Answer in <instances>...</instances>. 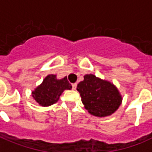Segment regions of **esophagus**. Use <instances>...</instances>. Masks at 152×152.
<instances>
[{
	"mask_svg": "<svg viewBox=\"0 0 152 152\" xmlns=\"http://www.w3.org/2000/svg\"><path fill=\"white\" fill-rule=\"evenodd\" d=\"M72 86L73 90H75V89L76 88V86H77V85H76V84H72Z\"/></svg>",
	"mask_w": 152,
	"mask_h": 152,
	"instance_id": "34e87169",
	"label": "esophagus"
}]
</instances>
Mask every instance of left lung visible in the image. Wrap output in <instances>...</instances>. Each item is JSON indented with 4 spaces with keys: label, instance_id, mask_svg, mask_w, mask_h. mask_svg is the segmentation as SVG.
Listing matches in <instances>:
<instances>
[{
    "label": "left lung",
    "instance_id": "obj_1",
    "mask_svg": "<svg viewBox=\"0 0 152 152\" xmlns=\"http://www.w3.org/2000/svg\"><path fill=\"white\" fill-rule=\"evenodd\" d=\"M76 89L88 112L99 118L113 114L122 103V97L115 85L93 74L85 75Z\"/></svg>",
    "mask_w": 152,
    "mask_h": 152
}]
</instances>
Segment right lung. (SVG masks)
I'll list each match as a JSON object with an SVG mask.
<instances>
[{"instance_id": "right-lung-1", "label": "right lung", "mask_w": 152, "mask_h": 152, "mask_svg": "<svg viewBox=\"0 0 152 152\" xmlns=\"http://www.w3.org/2000/svg\"><path fill=\"white\" fill-rule=\"evenodd\" d=\"M72 85L67 76L57 79L56 75L50 74L45 77L41 85L32 92V96L41 106H49L59 101L62 93L66 89L70 90Z\"/></svg>"}]
</instances>
